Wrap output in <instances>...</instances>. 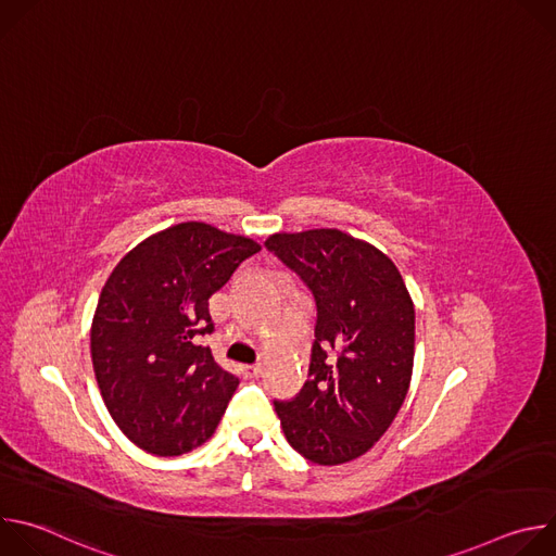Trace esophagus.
Masks as SVG:
<instances>
[{"mask_svg":"<svg viewBox=\"0 0 556 556\" xmlns=\"http://www.w3.org/2000/svg\"><path fill=\"white\" fill-rule=\"evenodd\" d=\"M244 374L251 376V378H257L262 374V365H247L244 367Z\"/></svg>","mask_w":556,"mask_h":556,"instance_id":"1","label":"esophagus"}]
</instances>
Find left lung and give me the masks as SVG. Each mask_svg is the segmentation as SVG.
<instances>
[{"label": "left lung", "mask_w": 556, "mask_h": 556, "mask_svg": "<svg viewBox=\"0 0 556 556\" xmlns=\"http://www.w3.org/2000/svg\"><path fill=\"white\" fill-rule=\"evenodd\" d=\"M312 290L309 374L292 401H275L290 446L337 466L367 453L401 412L416 352V309L395 264L339 228L266 240Z\"/></svg>", "instance_id": "left-lung-1"}]
</instances>
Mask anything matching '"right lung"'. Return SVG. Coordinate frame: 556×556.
Masks as SVG:
<instances>
[{
  "label": "right lung",
  "instance_id": "1",
  "mask_svg": "<svg viewBox=\"0 0 556 556\" xmlns=\"http://www.w3.org/2000/svg\"><path fill=\"white\" fill-rule=\"evenodd\" d=\"M262 247L204 222L149 235L108 277L90 330L94 376L118 429L142 451L176 457L204 444L240 384L200 337L208 299Z\"/></svg>",
  "mask_w": 556,
  "mask_h": 556
}]
</instances>
